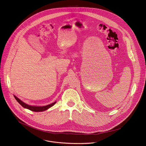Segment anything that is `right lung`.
<instances>
[{
  "instance_id": "add662e5",
  "label": "right lung",
  "mask_w": 146,
  "mask_h": 146,
  "mask_svg": "<svg viewBox=\"0 0 146 146\" xmlns=\"http://www.w3.org/2000/svg\"><path fill=\"white\" fill-rule=\"evenodd\" d=\"M15 98H16L17 102H18V103L24 108L30 110H31L33 111H35V112H40V111H45L47 109H49L50 108L52 107L55 103L56 102H54L50 105H46V106H31L29 105H27L25 103H24L23 101H22L21 100H19L18 97H17L16 96H14Z\"/></svg>"
}]
</instances>
